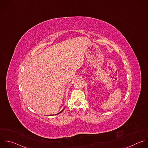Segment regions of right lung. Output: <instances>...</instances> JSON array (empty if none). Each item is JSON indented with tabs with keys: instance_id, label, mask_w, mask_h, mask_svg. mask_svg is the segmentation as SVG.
<instances>
[{
	"instance_id": "right-lung-1",
	"label": "right lung",
	"mask_w": 148,
	"mask_h": 148,
	"mask_svg": "<svg viewBox=\"0 0 148 148\" xmlns=\"http://www.w3.org/2000/svg\"><path fill=\"white\" fill-rule=\"evenodd\" d=\"M64 109H63V110H62V111H61V112H63V110H64ZM61 112H60V113H61ZM59 113H58V114H59Z\"/></svg>"
}]
</instances>
